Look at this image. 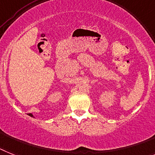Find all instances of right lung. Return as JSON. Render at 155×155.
I'll use <instances>...</instances> for the list:
<instances>
[{
  "instance_id": "add662e5",
  "label": "right lung",
  "mask_w": 155,
  "mask_h": 155,
  "mask_svg": "<svg viewBox=\"0 0 155 155\" xmlns=\"http://www.w3.org/2000/svg\"><path fill=\"white\" fill-rule=\"evenodd\" d=\"M29 116H31V117H33V115H32V114H31V113H29Z\"/></svg>"
}]
</instances>
